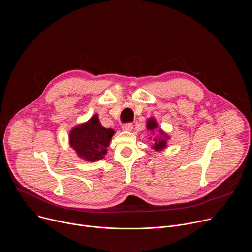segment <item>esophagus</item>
Instances as JSON below:
<instances>
[{
    "label": "esophagus",
    "mask_w": 252,
    "mask_h": 252,
    "mask_svg": "<svg viewBox=\"0 0 252 252\" xmlns=\"http://www.w3.org/2000/svg\"><path fill=\"white\" fill-rule=\"evenodd\" d=\"M123 130H126V131H130L132 128H133V125L131 123H127V124H125L123 125L122 126Z\"/></svg>",
    "instance_id": "obj_1"
}]
</instances>
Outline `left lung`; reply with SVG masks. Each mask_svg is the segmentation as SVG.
<instances>
[{
  "mask_svg": "<svg viewBox=\"0 0 252 252\" xmlns=\"http://www.w3.org/2000/svg\"><path fill=\"white\" fill-rule=\"evenodd\" d=\"M158 127V123L155 121V119H149L148 123H147V128L149 130H152L154 133V130L157 129ZM168 138V135L165 134L160 128L158 129V134L157 136L154 137V149L156 151H161L163 149H165L166 147V139Z\"/></svg>",
  "mask_w": 252,
  "mask_h": 252,
  "instance_id": "obj_1",
  "label": "left lung"
}]
</instances>
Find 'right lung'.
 I'll list each match as a JSON object with an SVG mask.
<instances>
[{"mask_svg": "<svg viewBox=\"0 0 252 252\" xmlns=\"http://www.w3.org/2000/svg\"><path fill=\"white\" fill-rule=\"evenodd\" d=\"M114 133V129L103 127L97 115H94L87 123L70 130L69 146L81 158L87 161H96L102 159L106 155V148L109 147Z\"/></svg>", "mask_w": 252, "mask_h": 252, "instance_id": "right-lung-1", "label": "right lung"}]
</instances>
